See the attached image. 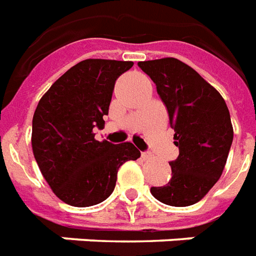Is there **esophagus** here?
I'll return each instance as SVG.
<instances>
[{"label":"esophagus","mask_w":256,"mask_h":256,"mask_svg":"<svg viewBox=\"0 0 256 256\" xmlns=\"http://www.w3.org/2000/svg\"><path fill=\"white\" fill-rule=\"evenodd\" d=\"M151 156H151L150 152H142V158H143L144 161H148Z\"/></svg>","instance_id":"esophagus-1"}]
</instances>
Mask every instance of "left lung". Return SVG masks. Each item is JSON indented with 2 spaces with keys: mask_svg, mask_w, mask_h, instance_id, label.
I'll list each match as a JSON object with an SVG mask.
<instances>
[{
  "mask_svg": "<svg viewBox=\"0 0 256 256\" xmlns=\"http://www.w3.org/2000/svg\"><path fill=\"white\" fill-rule=\"evenodd\" d=\"M138 65L156 83L178 147L177 160L169 162L172 178L164 187H151V194L169 206L195 204L221 177L232 146L226 104L217 90L180 60L166 57Z\"/></svg>",
  "mask_w": 256,
  "mask_h": 256,
  "instance_id": "left-lung-1",
  "label": "left lung"
}]
</instances>
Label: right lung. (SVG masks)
I'll return each instance as SVG.
<instances>
[{"label":"right lung","instance_id":"obj_1","mask_svg":"<svg viewBox=\"0 0 256 256\" xmlns=\"http://www.w3.org/2000/svg\"><path fill=\"white\" fill-rule=\"evenodd\" d=\"M132 61L88 58L68 69L40 98L32 118V152L56 196L74 207L104 202L116 187L118 168L135 161L132 143L95 140L117 78Z\"/></svg>","mask_w":256,"mask_h":256}]
</instances>
